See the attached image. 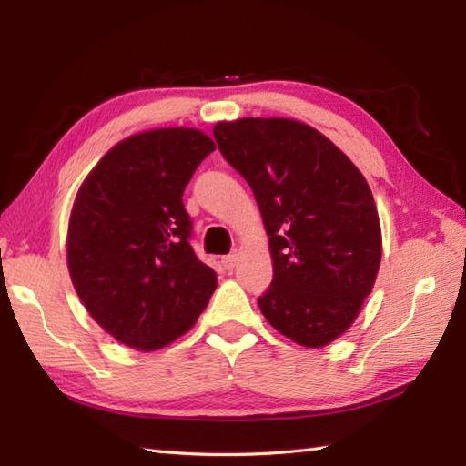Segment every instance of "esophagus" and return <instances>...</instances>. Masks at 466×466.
Segmentation results:
<instances>
[{"label":"esophagus","mask_w":466,"mask_h":466,"mask_svg":"<svg viewBox=\"0 0 466 466\" xmlns=\"http://www.w3.org/2000/svg\"><path fill=\"white\" fill-rule=\"evenodd\" d=\"M236 262H238V254H236V252L228 254V256H224V258H222V266H224L226 270H234Z\"/></svg>","instance_id":"34e87169"}]
</instances>
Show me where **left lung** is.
<instances>
[{
  "instance_id": "obj_1",
  "label": "left lung",
  "mask_w": 466,
  "mask_h": 466,
  "mask_svg": "<svg viewBox=\"0 0 466 466\" xmlns=\"http://www.w3.org/2000/svg\"><path fill=\"white\" fill-rule=\"evenodd\" d=\"M218 150L252 187L274 279L258 306L276 330L320 349L349 330L380 266L379 212L364 176L314 127L286 117L214 126Z\"/></svg>"
}]
</instances>
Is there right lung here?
I'll list each match as a JSON object with an SVG mask.
<instances>
[{"mask_svg":"<svg viewBox=\"0 0 466 466\" xmlns=\"http://www.w3.org/2000/svg\"><path fill=\"white\" fill-rule=\"evenodd\" d=\"M216 150L192 127L126 137L76 196L67 268L92 319L116 340L156 350L194 326L216 290V272L190 246L182 194Z\"/></svg>","mask_w":466,"mask_h":466,"instance_id":"obj_1","label":"right lung"}]
</instances>
